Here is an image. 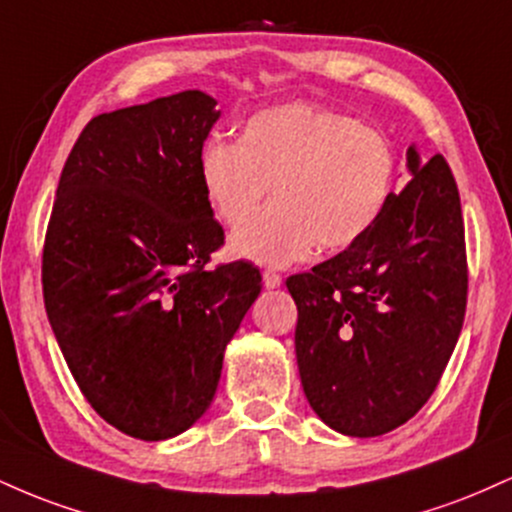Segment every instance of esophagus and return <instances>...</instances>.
Masks as SVG:
<instances>
[{
    "mask_svg": "<svg viewBox=\"0 0 512 512\" xmlns=\"http://www.w3.org/2000/svg\"><path fill=\"white\" fill-rule=\"evenodd\" d=\"M262 281H264V289H279L281 286V276L276 272H264Z\"/></svg>",
    "mask_w": 512,
    "mask_h": 512,
    "instance_id": "1",
    "label": "esophagus"
}]
</instances>
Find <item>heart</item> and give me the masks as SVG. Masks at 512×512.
Wrapping results in <instances>:
<instances>
[{
    "label": "heart",
    "instance_id": "obj_1",
    "mask_svg": "<svg viewBox=\"0 0 512 512\" xmlns=\"http://www.w3.org/2000/svg\"><path fill=\"white\" fill-rule=\"evenodd\" d=\"M211 214L236 226L269 186L275 204L233 231V257L267 267L346 250L383 219L397 180V154L356 117L313 103L252 115L238 144L211 137L197 158Z\"/></svg>",
    "mask_w": 512,
    "mask_h": 512
}]
</instances>
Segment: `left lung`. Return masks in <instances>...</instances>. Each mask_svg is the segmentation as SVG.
<instances>
[{
    "mask_svg": "<svg viewBox=\"0 0 512 512\" xmlns=\"http://www.w3.org/2000/svg\"><path fill=\"white\" fill-rule=\"evenodd\" d=\"M411 180L356 245L286 289L298 308L296 358L310 407L344 436L407 424L440 383L467 308L460 192L443 156Z\"/></svg>",
    "mask_w": 512,
    "mask_h": 512,
    "instance_id": "8db88e82",
    "label": "left lung"
}]
</instances>
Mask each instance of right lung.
<instances>
[{
	"label": "right lung",
	"instance_id": "right-lung-1",
	"mask_svg": "<svg viewBox=\"0 0 512 512\" xmlns=\"http://www.w3.org/2000/svg\"><path fill=\"white\" fill-rule=\"evenodd\" d=\"M221 110L180 91L93 117L62 168L43 248L45 310L64 361L117 431L166 440L209 409L223 351L260 296L223 245L197 173Z\"/></svg>",
	"mask_w": 512,
	"mask_h": 512
}]
</instances>
